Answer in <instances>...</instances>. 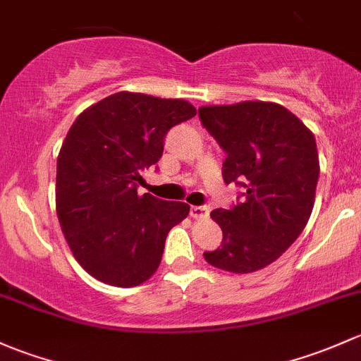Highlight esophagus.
Listing matches in <instances>:
<instances>
[{
  "instance_id": "esophagus-1",
  "label": "esophagus",
  "mask_w": 361,
  "mask_h": 361,
  "mask_svg": "<svg viewBox=\"0 0 361 361\" xmlns=\"http://www.w3.org/2000/svg\"><path fill=\"white\" fill-rule=\"evenodd\" d=\"M190 216L195 219H206L209 216V207L207 206H192Z\"/></svg>"
}]
</instances>
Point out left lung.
Listing matches in <instances>:
<instances>
[{"mask_svg": "<svg viewBox=\"0 0 361 361\" xmlns=\"http://www.w3.org/2000/svg\"><path fill=\"white\" fill-rule=\"evenodd\" d=\"M202 126L226 152L223 180L244 188L230 209H214L221 247L204 252L219 270L250 273L294 244L314 204L320 162L314 136L271 102L200 107Z\"/></svg>", "mask_w": 361, "mask_h": 361, "instance_id": "8db88e82", "label": "left lung"}]
</instances>
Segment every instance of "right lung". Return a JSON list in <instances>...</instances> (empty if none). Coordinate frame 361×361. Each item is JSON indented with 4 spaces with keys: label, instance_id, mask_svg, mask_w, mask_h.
<instances>
[{
    "label": "right lung",
    "instance_id": "1",
    "mask_svg": "<svg viewBox=\"0 0 361 361\" xmlns=\"http://www.w3.org/2000/svg\"><path fill=\"white\" fill-rule=\"evenodd\" d=\"M195 114L185 100L119 91L71 126L56 159V214L78 263L100 282L149 280L169 230L190 212L185 202L138 195V183L162 157L171 128Z\"/></svg>",
    "mask_w": 361,
    "mask_h": 361
}]
</instances>
